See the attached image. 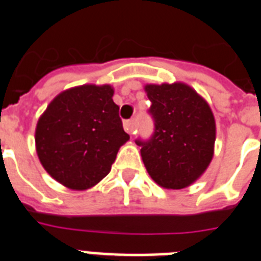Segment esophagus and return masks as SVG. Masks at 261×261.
I'll return each mask as SVG.
<instances>
[{
    "label": "esophagus",
    "instance_id": "34e87169",
    "mask_svg": "<svg viewBox=\"0 0 261 261\" xmlns=\"http://www.w3.org/2000/svg\"><path fill=\"white\" fill-rule=\"evenodd\" d=\"M123 126H124V130L127 131L128 134H133L134 130H135V127H134V119H127V121H124Z\"/></svg>",
    "mask_w": 261,
    "mask_h": 261
}]
</instances>
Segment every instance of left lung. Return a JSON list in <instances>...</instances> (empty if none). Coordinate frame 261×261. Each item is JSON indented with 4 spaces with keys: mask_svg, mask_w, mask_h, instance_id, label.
<instances>
[{
    "mask_svg": "<svg viewBox=\"0 0 261 261\" xmlns=\"http://www.w3.org/2000/svg\"><path fill=\"white\" fill-rule=\"evenodd\" d=\"M153 133L138 138L147 172L156 184L182 189L206 171L214 152L215 121L209 105L185 84L147 85Z\"/></svg>",
    "mask_w": 261,
    "mask_h": 261,
    "instance_id": "8db88e82",
    "label": "left lung"
}]
</instances>
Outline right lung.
Listing matches in <instances>:
<instances>
[{
	"mask_svg": "<svg viewBox=\"0 0 261 261\" xmlns=\"http://www.w3.org/2000/svg\"><path fill=\"white\" fill-rule=\"evenodd\" d=\"M110 85H83L60 93L40 117L35 133L38 156L60 184L92 188L112 169L124 133Z\"/></svg>",
	"mask_w": 261,
	"mask_h": 261,
	"instance_id": "right-lung-1",
	"label": "right lung"
}]
</instances>
